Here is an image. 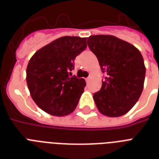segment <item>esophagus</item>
Masks as SVG:
<instances>
[{"instance_id":"esophagus-1","label":"esophagus","mask_w":159,"mask_h":159,"mask_svg":"<svg viewBox=\"0 0 159 159\" xmlns=\"http://www.w3.org/2000/svg\"><path fill=\"white\" fill-rule=\"evenodd\" d=\"M90 79H91V77H87V78H86V82H89Z\"/></svg>"}]
</instances>
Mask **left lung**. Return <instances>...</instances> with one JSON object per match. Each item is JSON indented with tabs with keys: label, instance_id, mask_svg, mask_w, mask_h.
<instances>
[{
	"label": "left lung",
	"instance_id": "left-lung-1",
	"mask_svg": "<svg viewBox=\"0 0 159 159\" xmlns=\"http://www.w3.org/2000/svg\"><path fill=\"white\" fill-rule=\"evenodd\" d=\"M88 47L106 74L102 88L93 94L98 111L119 117L130 111L143 92L146 68L138 48L113 35L90 36Z\"/></svg>",
	"mask_w": 159,
	"mask_h": 159
}]
</instances>
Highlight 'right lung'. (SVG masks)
I'll use <instances>...</instances> for the list:
<instances>
[{
    "label": "right lung",
    "mask_w": 159,
    "mask_h": 159,
    "mask_svg": "<svg viewBox=\"0 0 159 159\" xmlns=\"http://www.w3.org/2000/svg\"><path fill=\"white\" fill-rule=\"evenodd\" d=\"M86 39L63 36L31 57L26 82L36 105L51 116H64L74 111L84 92L83 78L70 77L74 59L87 48Z\"/></svg>",
    "instance_id": "1"
}]
</instances>
